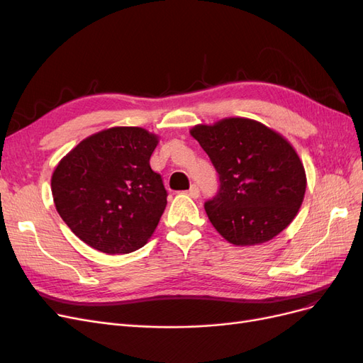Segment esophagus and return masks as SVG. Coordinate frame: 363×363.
<instances>
[{"label":"esophagus","instance_id":"esophagus-1","mask_svg":"<svg viewBox=\"0 0 363 363\" xmlns=\"http://www.w3.org/2000/svg\"><path fill=\"white\" fill-rule=\"evenodd\" d=\"M186 194H188V195L191 196V199H199V196H200V189H199V186H196V184H192L191 188H189V191L186 192Z\"/></svg>","mask_w":363,"mask_h":363}]
</instances>
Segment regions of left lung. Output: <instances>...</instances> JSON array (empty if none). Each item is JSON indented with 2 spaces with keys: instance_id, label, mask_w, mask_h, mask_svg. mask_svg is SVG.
<instances>
[{
  "instance_id": "1",
  "label": "left lung",
  "mask_w": 363,
  "mask_h": 363,
  "mask_svg": "<svg viewBox=\"0 0 363 363\" xmlns=\"http://www.w3.org/2000/svg\"><path fill=\"white\" fill-rule=\"evenodd\" d=\"M191 135L219 175V191L204 208L225 240L263 244L292 223L307 180L303 162L280 133L255 119L224 118L192 127Z\"/></svg>"
}]
</instances>
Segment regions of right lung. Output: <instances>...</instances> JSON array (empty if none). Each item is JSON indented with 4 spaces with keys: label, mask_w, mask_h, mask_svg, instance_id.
Here are the masks:
<instances>
[{
    "label": "right lung",
    "mask_w": 363,
    "mask_h": 363,
    "mask_svg": "<svg viewBox=\"0 0 363 363\" xmlns=\"http://www.w3.org/2000/svg\"><path fill=\"white\" fill-rule=\"evenodd\" d=\"M159 136L140 127H112L83 139L52 172L59 215L84 244L127 255L144 247L167 207L150 157Z\"/></svg>",
    "instance_id": "add662e5"
}]
</instances>
